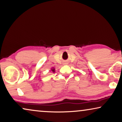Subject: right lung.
I'll return each mask as SVG.
<instances>
[{
	"label": "right lung",
	"mask_w": 122,
	"mask_h": 122,
	"mask_svg": "<svg viewBox=\"0 0 122 122\" xmlns=\"http://www.w3.org/2000/svg\"><path fill=\"white\" fill-rule=\"evenodd\" d=\"M52 71H53V72H55V69H52Z\"/></svg>",
	"instance_id": "add662e5"
}]
</instances>
